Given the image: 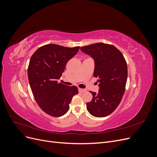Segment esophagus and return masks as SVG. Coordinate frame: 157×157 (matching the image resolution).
Here are the masks:
<instances>
[{"mask_svg": "<svg viewBox=\"0 0 157 157\" xmlns=\"http://www.w3.org/2000/svg\"><path fill=\"white\" fill-rule=\"evenodd\" d=\"M86 90H85V89H82V88H78V92H80V93H84V92H86Z\"/></svg>", "mask_w": 157, "mask_h": 157, "instance_id": "1", "label": "esophagus"}]
</instances>
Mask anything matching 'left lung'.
I'll return each mask as SVG.
<instances>
[{"label":"left lung","mask_w":157,"mask_h":157,"mask_svg":"<svg viewBox=\"0 0 157 157\" xmlns=\"http://www.w3.org/2000/svg\"><path fill=\"white\" fill-rule=\"evenodd\" d=\"M80 50L94 60V76L99 82V92H90L93 98L86 103V109L94 117H107L119 105L125 92L126 60L115 46L102 42L82 46Z\"/></svg>","instance_id":"8db88e82"}]
</instances>
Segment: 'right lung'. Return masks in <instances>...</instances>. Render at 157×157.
Instances as JSON below:
<instances>
[{
    "instance_id": "1",
    "label": "right lung",
    "mask_w": 157,
    "mask_h": 157,
    "mask_svg": "<svg viewBox=\"0 0 157 157\" xmlns=\"http://www.w3.org/2000/svg\"><path fill=\"white\" fill-rule=\"evenodd\" d=\"M79 48L46 44L37 49L30 59L27 73L33 96L42 110L50 116L65 115L73 97L78 93L77 86H68L58 80Z\"/></svg>"
}]
</instances>
